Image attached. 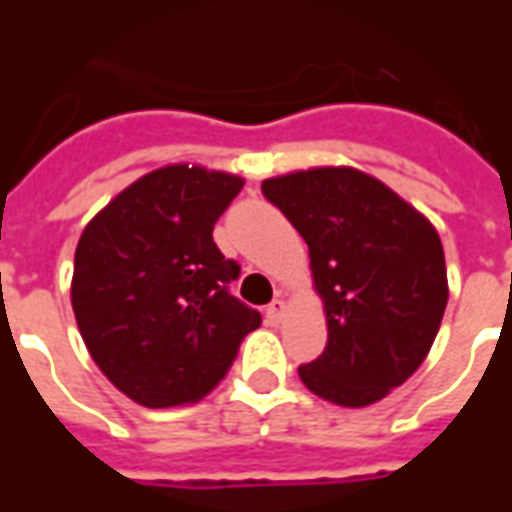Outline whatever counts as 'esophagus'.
Here are the masks:
<instances>
[{
	"mask_svg": "<svg viewBox=\"0 0 512 512\" xmlns=\"http://www.w3.org/2000/svg\"><path fill=\"white\" fill-rule=\"evenodd\" d=\"M285 310H288V307H285V301L274 299L266 307V318L271 323H279V321H282V318H285Z\"/></svg>",
	"mask_w": 512,
	"mask_h": 512,
	"instance_id": "34e87169",
	"label": "esophagus"
}]
</instances>
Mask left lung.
<instances>
[{"mask_svg": "<svg viewBox=\"0 0 512 512\" xmlns=\"http://www.w3.org/2000/svg\"><path fill=\"white\" fill-rule=\"evenodd\" d=\"M263 197L310 246L329 343L299 367L337 406H370L428 356L447 307L444 249L433 224L381 180L321 167L263 180Z\"/></svg>", "mask_w": 512, "mask_h": 512, "instance_id": "left-lung-1", "label": "left lung"}]
</instances>
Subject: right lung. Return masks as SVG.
Masks as SVG:
<instances>
[{
	"label": "right lung",
	"instance_id": "add662e5",
	"mask_svg": "<svg viewBox=\"0 0 512 512\" xmlns=\"http://www.w3.org/2000/svg\"><path fill=\"white\" fill-rule=\"evenodd\" d=\"M244 180L172 164L120 191L84 227L71 301L87 351L147 408L194 403L233 365L260 312L230 293L241 266L213 244V224Z\"/></svg>",
	"mask_w": 512,
	"mask_h": 512
}]
</instances>
